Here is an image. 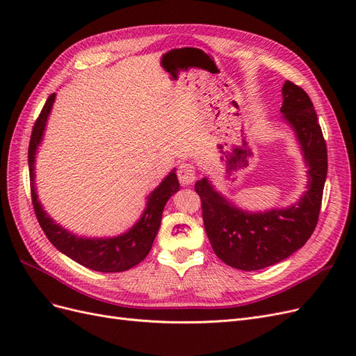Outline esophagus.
<instances>
[{
	"instance_id": "esophagus-1",
	"label": "esophagus",
	"mask_w": 356,
	"mask_h": 356,
	"mask_svg": "<svg viewBox=\"0 0 356 356\" xmlns=\"http://www.w3.org/2000/svg\"><path fill=\"white\" fill-rule=\"evenodd\" d=\"M177 175L182 186H188L196 179V168L193 163H188V161L187 163H181L177 170Z\"/></svg>"
}]
</instances>
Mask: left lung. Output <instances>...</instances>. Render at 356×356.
<instances>
[{
	"instance_id": "8db88e82",
	"label": "left lung",
	"mask_w": 356,
	"mask_h": 356,
	"mask_svg": "<svg viewBox=\"0 0 356 356\" xmlns=\"http://www.w3.org/2000/svg\"><path fill=\"white\" fill-rule=\"evenodd\" d=\"M281 113L294 129L309 166L305 196L286 209L250 213L233 207L213 190L207 178L196 182L204 230L221 261L239 270L260 268L285 260L303 246L314 233L327 178V144L309 95L285 81Z\"/></svg>"
}]
</instances>
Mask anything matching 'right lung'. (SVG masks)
<instances>
[{"mask_svg":"<svg viewBox=\"0 0 356 356\" xmlns=\"http://www.w3.org/2000/svg\"><path fill=\"white\" fill-rule=\"evenodd\" d=\"M53 101H55V93H51L49 96L38 118L35 120L34 127H32L28 148L31 199L32 204H34L37 220L41 225L42 232L46 233L47 239L55 245L62 254L68 255L79 264L92 268V270L105 273L129 270V268H132L138 263H141L149 252V250H152L156 234L160 227L161 213H163L165 204L169 200V197L179 190V182L175 172L172 170L170 174L161 181V184L149 195L147 208L143 213L141 220L124 234L108 239H84L77 238L75 234L63 230L60 225L53 222L51 218H49V215L42 211L34 187L35 153L42 138V132H44Z\"/></svg>","mask_w":356,"mask_h":356,"instance_id":"right-lung-1","label":"right lung"}]
</instances>
